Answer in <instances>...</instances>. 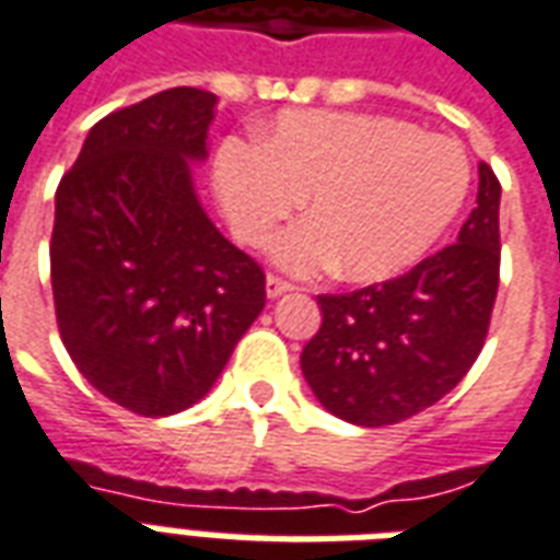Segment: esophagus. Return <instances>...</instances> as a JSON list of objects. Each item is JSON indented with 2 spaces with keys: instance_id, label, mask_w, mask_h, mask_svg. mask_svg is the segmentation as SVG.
Listing matches in <instances>:
<instances>
[{
  "instance_id": "esophagus-1",
  "label": "esophagus",
  "mask_w": 560,
  "mask_h": 560,
  "mask_svg": "<svg viewBox=\"0 0 560 560\" xmlns=\"http://www.w3.org/2000/svg\"><path fill=\"white\" fill-rule=\"evenodd\" d=\"M293 291L291 281L279 279V276H267V296L269 300H276V296H281V293Z\"/></svg>"
}]
</instances>
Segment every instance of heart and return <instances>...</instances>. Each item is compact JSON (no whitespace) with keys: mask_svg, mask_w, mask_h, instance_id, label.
I'll list each match as a JSON object with an SVG mask.
<instances>
[{"mask_svg":"<svg viewBox=\"0 0 560 560\" xmlns=\"http://www.w3.org/2000/svg\"><path fill=\"white\" fill-rule=\"evenodd\" d=\"M212 179L233 233L264 245L305 203L272 245L276 264L317 272L341 264L351 281L399 276L432 252L465 207L470 161L462 143L422 135L396 116L284 110L264 140L224 138Z\"/></svg>","mask_w":560,"mask_h":560,"instance_id":"obj_1","label":"heart"}]
</instances>
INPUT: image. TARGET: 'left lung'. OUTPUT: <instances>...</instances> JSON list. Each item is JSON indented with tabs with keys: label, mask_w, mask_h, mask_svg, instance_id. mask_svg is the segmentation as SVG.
Returning a JSON list of instances; mask_svg holds the SVG:
<instances>
[{
	"label": "left lung",
	"mask_w": 560,
	"mask_h": 560,
	"mask_svg": "<svg viewBox=\"0 0 560 560\" xmlns=\"http://www.w3.org/2000/svg\"><path fill=\"white\" fill-rule=\"evenodd\" d=\"M477 207L456 243L411 272L353 293H324L320 329L300 357L317 401L353 425H393L444 399L489 332L501 233V183L477 167Z\"/></svg>",
	"instance_id": "8db88e82"
}]
</instances>
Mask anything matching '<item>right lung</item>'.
<instances>
[{
  "instance_id": "add662e5",
  "label": "right lung",
  "mask_w": 560,
  "mask_h": 560,
  "mask_svg": "<svg viewBox=\"0 0 560 560\" xmlns=\"http://www.w3.org/2000/svg\"><path fill=\"white\" fill-rule=\"evenodd\" d=\"M219 98L164 90L104 116L56 188L50 279L80 375L140 417L207 396L264 308V269L195 191Z\"/></svg>"
}]
</instances>
